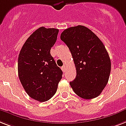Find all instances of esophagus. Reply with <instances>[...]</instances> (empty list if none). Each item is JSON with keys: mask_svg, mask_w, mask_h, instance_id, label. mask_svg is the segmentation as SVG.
<instances>
[{"mask_svg": "<svg viewBox=\"0 0 126 126\" xmlns=\"http://www.w3.org/2000/svg\"><path fill=\"white\" fill-rule=\"evenodd\" d=\"M61 70H63V72H65L66 71V66L65 65H63V66H61Z\"/></svg>", "mask_w": 126, "mask_h": 126, "instance_id": "esophagus-1", "label": "esophagus"}]
</instances>
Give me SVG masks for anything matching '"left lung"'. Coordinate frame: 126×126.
<instances>
[{"label": "left lung", "instance_id": "1", "mask_svg": "<svg viewBox=\"0 0 126 126\" xmlns=\"http://www.w3.org/2000/svg\"><path fill=\"white\" fill-rule=\"evenodd\" d=\"M61 39L72 54L76 77L70 85L83 99L98 96L107 84L111 72V60L101 40L88 28L78 25L68 28Z\"/></svg>", "mask_w": 126, "mask_h": 126}]
</instances>
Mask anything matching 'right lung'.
<instances>
[{"instance_id": "right-lung-1", "label": "right lung", "mask_w": 126, "mask_h": 126, "mask_svg": "<svg viewBox=\"0 0 126 126\" xmlns=\"http://www.w3.org/2000/svg\"><path fill=\"white\" fill-rule=\"evenodd\" d=\"M59 30L40 27L27 39L18 58V74L28 94L40 102L56 94L62 70L50 54Z\"/></svg>"}]
</instances>
